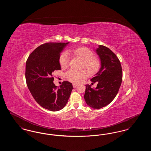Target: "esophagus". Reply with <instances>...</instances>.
I'll return each mask as SVG.
<instances>
[{"instance_id":"34e87169","label":"esophagus","mask_w":151,"mask_h":151,"mask_svg":"<svg viewBox=\"0 0 151 151\" xmlns=\"http://www.w3.org/2000/svg\"><path fill=\"white\" fill-rule=\"evenodd\" d=\"M77 86H78V85H77V84H73V87L74 88H76Z\"/></svg>"}]
</instances>
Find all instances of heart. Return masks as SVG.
<instances>
[{"instance_id":"obj_1","label":"heart","mask_w":151,"mask_h":151,"mask_svg":"<svg viewBox=\"0 0 151 151\" xmlns=\"http://www.w3.org/2000/svg\"><path fill=\"white\" fill-rule=\"evenodd\" d=\"M69 53L73 54L83 61V67L85 68L91 75H93L98 72L101 67V62L97 58L94 57L93 52L87 47H80L73 50L70 51ZM70 57L67 52L62 53L59 57V64L61 67L66 68L69 64ZM86 70L80 71L74 70H70L65 73L67 79L73 83H78L88 76Z\"/></svg>"}]
</instances>
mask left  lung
<instances>
[{"mask_svg": "<svg viewBox=\"0 0 151 151\" xmlns=\"http://www.w3.org/2000/svg\"><path fill=\"white\" fill-rule=\"evenodd\" d=\"M96 51L100 59L101 68L91 81L98 84L95 89L86 86L84 99L89 106L99 109L108 105L116 96L122 83V69L119 59L108 47L99 45Z\"/></svg>", "mask_w": 151, "mask_h": 151, "instance_id": "8db88e82", "label": "left lung"}]
</instances>
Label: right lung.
<instances>
[{
  "label": "right lung",
  "instance_id": "right-lung-1",
  "mask_svg": "<svg viewBox=\"0 0 151 151\" xmlns=\"http://www.w3.org/2000/svg\"><path fill=\"white\" fill-rule=\"evenodd\" d=\"M68 43L42 44L29 55L26 62L25 79L30 92L40 106L52 111L65 107L73 89L67 81L55 86L52 74L60 70V54Z\"/></svg>",
  "mask_w": 151,
  "mask_h": 151
}]
</instances>
